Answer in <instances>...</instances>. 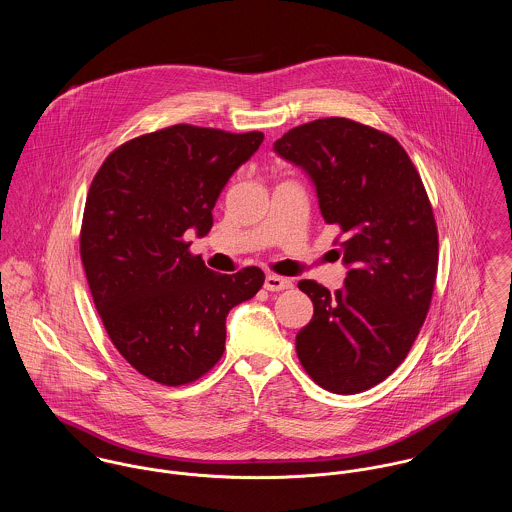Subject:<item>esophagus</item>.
I'll use <instances>...</instances> for the list:
<instances>
[{"label": "esophagus", "mask_w": 512, "mask_h": 512, "mask_svg": "<svg viewBox=\"0 0 512 512\" xmlns=\"http://www.w3.org/2000/svg\"><path fill=\"white\" fill-rule=\"evenodd\" d=\"M264 288H266L268 292H282V290H290V288H292V280L282 278V276H276V274H270V276H266Z\"/></svg>", "instance_id": "1"}]
</instances>
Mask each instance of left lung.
Here are the masks:
<instances>
[{"label": "left lung", "instance_id": "1", "mask_svg": "<svg viewBox=\"0 0 512 512\" xmlns=\"http://www.w3.org/2000/svg\"><path fill=\"white\" fill-rule=\"evenodd\" d=\"M274 151L311 177L349 266L335 293L297 284L313 301L299 363L329 392H365L402 365L432 303L439 242L426 187L396 138L349 118L301 124Z\"/></svg>", "mask_w": 512, "mask_h": 512}]
</instances>
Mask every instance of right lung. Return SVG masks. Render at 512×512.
Segmentation results:
<instances>
[{"mask_svg": "<svg viewBox=\"0 0 512 512\" xmlns=\"http://www.w3.org/2000/svg\"><path fill=\"white\" fill-rule=\"evenodd\" d=\"M262 132L175 124L116 147L96 171L80 226V260L118 353L163 386L195 382L224 353L228 311L264 284L256 266L209 270L189 252L205 236L230 175Z\"/></svg>", "mask_w": 512, "mask_h": 512, "instance_id": "1", "label": "right lung"}]
</instances>
